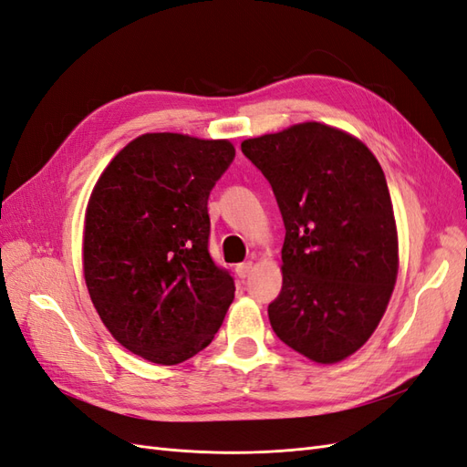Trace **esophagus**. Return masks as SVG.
<instances>
[{
	"instance_id": "1",
	"label": "esophagus",
	"mask_w": 467,
	"mask_h": 467,
	"mask_svg": "<svg viewBox=\"0 0 467 467\" xmlns=\"http://www.w3.org/2000/svg\"><path fill=\"white\" fill-rule=\"evenodd\" d=\"M250 270H253V262H243V265H236V268H234V272H236V276H238V278H241V280L248 278V274H250Z\"/></svg>"
}]
</instances>
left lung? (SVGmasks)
Returning a JSON list of instances; mask_svg holds the SVG:
<instances>
[{
  "instance_id": "1",
  "label": "left lung",
  "mask_w": 467,
  "mask_h": 467,
  "mask_svg": "<svg viewBox=\"0 0 467 467\" xmlns=\"http://www.w3.org/2000/svg\"><path fill=\"white\" fill-rule=\"evenodd\" d=\"M282 213V290L274 333L316 363H337L373 336L397 282L399 241L387 179L365 143L319 122L244 140Z\"/></svg>"
}]
</instances>
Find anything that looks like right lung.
Wrapping results in <instances>:
<instances>
[{
	"label": "right lung",
	"instance_id": "1",
	"mask_svg": "<svg viewBox=\"0 0 467 467\" xmlns=\"http://www.w3.org/2000/svg\"><path fill=\"white\" fill-rule=\"evenodd\" d=\"M226 140L143 134L100 175L85 221V280L102 324L128 351L177 365L205 349L234 300L209 254L207 201L229 170Z\"/></svg>",
	"mask_w": 467,
	"mask_h": 467
}]
</instances>
